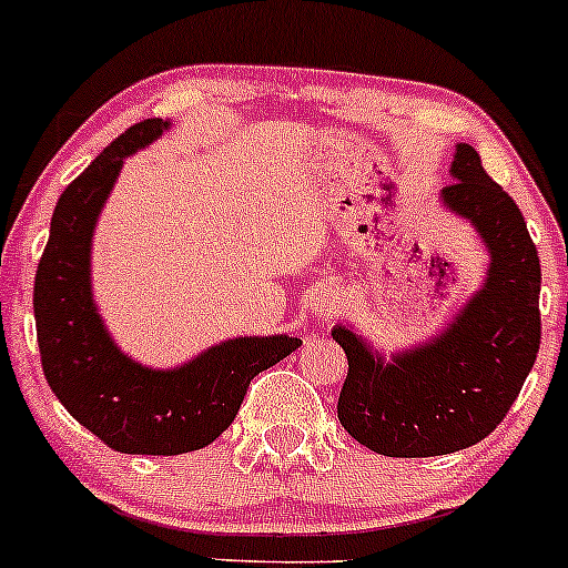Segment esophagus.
<instances>
[{
  "label": "esophagus",
  "instance_id": "34e87169",
  "mask_svg": "<svg viewBox=\"0 0 568 568\" xmlns=\"http://www.w3.org/2000/svg\"><path fill=\"white\" fill-rule=\"evenodd\" d=\"M337 303H341V297H337L335 286H316V290L311 292L308 311H311V316H314V322L318 324V327H324V324L333 318V314L337 311Z\"/></svg>",
  "mask_w": 568,
  "mask_h": 568
}]
</instances>
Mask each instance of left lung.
Here are the masks:
<instances>
[{
    "label": "left lung",
    "instance_id": "obj_1",
    "mask_svg": "<svg viewBox=\"0 0 568 568\" xmlns=\"http://www.w3.org/2000/svg\"><path fill=\"white\" fill-rule=\"evenodd\" d=\"M450 174L439 199L473 222L490 252L483 290L448 329L392 362L354 329H333L348 359L337 418L381 456H445L486 439L518 399L539 352L541 267L524 214L486 174L475 146H456Z\"/></svg>",
    "mask_w": 568,
    "mask_h": 568
}]
</instances>
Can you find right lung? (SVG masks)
Listing matches in <instances>:
<instances>
[{
	"mask_svg": "<svg viewBox=\"0 0 568 568\" xmlns=\"http://www.w3.org/2000/svg\"><path fill=\"white\" fill-rule=\"evenodd\" d=\"M169 129L131 125L55 203L34 278V318L50 388L95 437L120 454L180 456L206 448L246 397L250 381L301 346V337H233L174 369H152L114 346L91 292V239L123 161Z\"/></svg>",
	"mask_w": 568,
	"mask_h": 568,
	"instance_id": "add662e5",
	"label": "right lung"
}]
</instances>
